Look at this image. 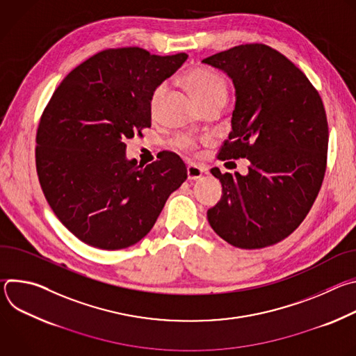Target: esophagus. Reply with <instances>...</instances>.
<instances>
[{"label":"esophagus","mask_w":356,"mask_h":356,"mask_svg":"<svg viewBox=\"0 0 356 356\" xmlns=\"http://www.w3.org/2000/svg\"><path fill=\"white\" fill-rule=\"evenodd\" d=\"M202 173H204V169H202L201 166L195 165V163H190L187 166V177L188 180H197L202 176Z\"/></svg>","instance_id":"1"}]
</instances>
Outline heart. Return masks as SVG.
Returning a JSON list of instances; mask_svg holds the SVG:
<instances>
[{
	"mask_svg": "<svg viewBox=\"0 0 356 356\" xmlns=\"http://www.w3.org/2000/svg\"><path fill=\"white\" fill-rule=\"evenodd\" d=\"M184 84L193 92V95L195 97L198 104L202 108L214 103L224 104L228 94V86H227L225 77L218 72L207 67H197L190 70L184 76ZM166 91H168V84L162 83L154 90V92H152L149 107H150V113L154 115L158 113ZM176 145L180 149H186V150H191L197 146L195 139H193L188 135H180L176 139Z\"/></svg>",
	"mask_w": 356,
	"mask_h": 356,
	"instance_id": "heart-1",
	"label": "heart"
}]
</instances>
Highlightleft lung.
Listing matches in <instances>:
<instances>
[{
	"label": "left lung",
	"instance_id": "8db88e82",
	"mask_svg": "<svg viewBox=\"0 0 356 356\" xmlns=\"http://www.w3.org/2000/svg\"><path fill=\"white\" fill-rule=\"evenodd\" d=\"M235 87L232 131L218 159H248V175L211 173L222 195L207 211L228 243L261 249L287 238L309 214L327 166L328 124L318 91L277 50L248 43L202 60Z\"/></svg>",
	"mask_w": 356,
	"mask_h": 356
}]
</instances>
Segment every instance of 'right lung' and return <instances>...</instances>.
Instances as JSON below:
<instances>
[{
	"mask_svg": "<svg viewBox=\"0 0 356 356\" xmlns=\"http://www.w3.org/2000/svg\"><path fill=\"white\" fill-rule=\"evenodd\" d=\"M187 58L107 49L72 70L50 98L36 134L38 177L50 209L84 243L135 245L187 179L173 152L146 166L125 155V142L150 127L152 92Z\"/></svg>",
	"mask_w": 356,
	"mask_h": 356,
	"instance_id": "1",
	"label": "right lung"
}]
</instances>
